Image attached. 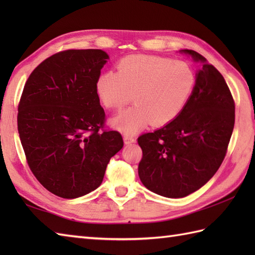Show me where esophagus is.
Instances as JSON below:
<instances>
[{"mask_svg":"<svg viewBox=\"0 0 255 255\" xmlns=\"http://www.w3.org/2000/svg\"><path fill=\"white\" fill-rule=\"evenodd\" d=\"M124 141H125V143H126V144H130V143L136 141V138H134L132 134L126 133V134H124Z\"/></svg>","mask_w":255,"mask_h":255,"instance_id":"1","label":"esophagus"}]
</instances>
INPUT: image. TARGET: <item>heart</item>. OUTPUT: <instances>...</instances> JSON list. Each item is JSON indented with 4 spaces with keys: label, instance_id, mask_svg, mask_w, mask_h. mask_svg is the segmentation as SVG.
I'll list each match as a JSON object with an SVG mask.
<instances>
[{
    "label": "heart",
    "instance_id": "1",
    "mask_svg": "<svg viewBox=\"0 0 255 255\" xmlns=\"http://www.w3.org/2000/svg\"><path fill=\"white\" fill-rule=\"evenodd\" d=\"M196 78L182 61L156 56H130L119 62L117 73L108 71L97 79L96 91L108 110L134 105L112 119L113 126L134 133L150 123L163 126L178 116L191 96Z\"/></svg>",
    "mask_w": 255,
    "mask_h": 255
}]
</instances>
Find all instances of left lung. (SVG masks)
<instances>
[{
	"instance_id": "obj_1",
	"label": "left lung",
	"mask_w": 255,
	"mask_h": 255,
	"mask_svg": "<svg viewBox=\"0 0 255 255\" xmlns=\"http://www.w3.org/2000/svg\"><path fill=\"white\" fill-rule=\"evenodd\" d=\"M202 63L192 95L171 123L138 138V173L151 192L181 198L205 185L223 163L235 127V101L223 75L198 52Z\"/></svg>"
}]
</instances>
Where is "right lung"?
Returning a JSON list of instances; mask_svg holds the SVG:
<instances>
[{"label":"right lung","mask_w":255,"mask_h":255,"mask_svg":"<svg viewBox=\"0 0 255 255\" xmlns=\"http://www.w3.org/2000/svg\"><path fill=\"white\" fill-rule=\"evenodd\" d=\"M108 55L69 49L47 58L27 79L17 128L32 174L50 193L77 198L101 185L122 134L105 129L96 91Z\"/></svg>","instance_id":"obj_1"}]
</instances>
